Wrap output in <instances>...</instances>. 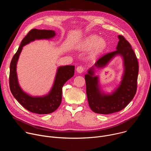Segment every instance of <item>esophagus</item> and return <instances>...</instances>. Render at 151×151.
Returning a JSON list of instances; mask_svg holds the SVG:
<instances>
[{
    "label": "esophagus",
    "mask_w": 151,
    "mask_h": 151,
    "mask_svg": "<svg viewBox=\"0 0 151 151\" xmlns=\"http://www.w3.org/2000/svg\"><path fill=\"white\" fill-rule=\"evenodd\" d=\"M85 70L84 69V68L82 67V66H78L77 68H76V71L79 73H82L83 71Z\"/></svg>",
    "instance_id": "34e87169"
}]
</instances>
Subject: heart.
Returning <instances> with one entry per match:
<instances>
[{
  "label": "heart",
  "instance_id": "obj_1",
  "mask_svg": "<svg viewBox=\"0 0 151 151\" xmlns=\"http://www.w3.org/2000/svg\"><path fill=\"white\" fill-rule=\"evenodd\" d=\"M77 48L82 51H88L92 50L91 55L96 57L104 51L106 48V42L97 35H91L82 40L78 45Z\"/></svg>",
  "mask_w": 151,
  "mask_h": 151
}]
</instances>
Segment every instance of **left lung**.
<instances>
[{"label": "left lung", "mask_w": 151, "mask_h": 151, "mask_svg": "<svg viewBox=\"0 0 151 151\" xmlns=\"http://www.w3.org/2000/svg\"><path fill=\"white\" fill-rule=\"evenodd\" d=\"M116 50L100 58L85 75L86 91L89 106L95 113L110 114L122 110L133 99L137 91L139 64L131 45L123 36L118 35ZM117 55L123 58L124 73L118 88L112 94L100 90L98 77L94 76L95 68H102Z\"/></svg>", "instance_id": "obj_1"}]
</instances>
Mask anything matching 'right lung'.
I'll use <instances>...</instances> for the list:
<instances>
[{"mask_svg": "<svg viewBox=\"0 0 151 151\" xmlns=\"http://www.w3.org/2000/svg\"><path fill=\"white\" fill-rule=\"evenodd\" d=\"M55 36L54 30L32 29L24 37L10 64L9 87L15 99L27 111L37 114H48L54 112L61 104L62 88L73 77L74 66H64L58 68L55 81L50 93L42 97H33L24 92L18 83L16 72L17 63L23 47L37 39H50Z\"/></svg>", "mask_w": 151, "mask_h": 151, "instance_id": "1", "label": "right lung"}]
</instances>
